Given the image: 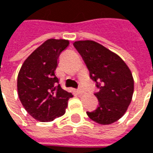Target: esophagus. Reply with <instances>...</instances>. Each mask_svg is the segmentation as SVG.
Masks as SVG:
<instances>
[{
	"label": "esophagus",
	"instance_id": "1",
	"mask_svg": "<svg viewBox=\"0 0 153 153\" xmlns=\"http://www.w3.org/2000/svg\"><path fill=\"white\" fill-rule=\"evenodd\" d=\"M77 93L79 94H83V93H84V89H82L81 87H79V88H78V89H77Z\"/></svg>",
	"mask_w": 153,
	"mask_h": 153
}]
</instances>
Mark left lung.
Masks as SVG:
<instances>
[{
    "label": "left lung",
    "mask_w": 153,
    "mask_h": 153,
    "mask_svg": "<svg viewBox=\"0 0 153 153\" xmlns=\"http://www.w3.org/2000/svg\"><path fill=\"white\" fill-rule=\"evenodd\" d=\"M73 46L85 63L89 77L99 89L94 94L98 99V106L86 113L99 124L118 121L132 98L134 80L131 70L118 55L94 41H76Z\"/></svg>",
    "instance_id": "8db88e82"
}]
</instances>
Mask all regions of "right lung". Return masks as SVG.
Instances as JSON below:
<instances>
[{
  "label": "right lung",
  "mask_w": 153,
  "mask_h": 153,
  "mask_svg": "<svg viewBox=\"0 0 153 153\" xmlns=\"http://www.w3.org/2000/svg\"><path fill=\"white\" fill-rule=\"evenodd\" d=\"M68 44L65 39L47 40L28 56L19 71V99L36 120L51 122L64 115L68 101L73 97L62 89L55 74L59 55Z\"/></svg>",
  "instance_id": "1"
}]
</instances>
